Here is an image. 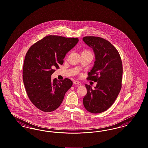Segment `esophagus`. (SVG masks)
Here are the masks:
<instances>
[{
    "instance_id": "esophagus-1",
    "label": "esophagus",
    "mask_w": 148,
    "mask_h": 148,
    "mask_svg": "<svg viewBox=\"0 0 148 148\" xmlns=\"http://www.w3.org/2000/svg\"><path fill=\"white\" fill-rule=\"evenodd\" d=\"M73 83H74V84H78V85H81V82H79V81H74V82H73Z\"/></svg>"
}]
</instances>
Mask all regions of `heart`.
Masks as SVG:
<instances>
[{
    "label": "heart",
    "mask_w": 148,
    "mask_h": 148,
    "mask_svg": "<svg viewBox=\"0 0 148 148\" xmlns=\"http://www.w3.org/2000/svg\"><path fill=\"white\" fill-rule=\"evenodd\" d=\"M93 55V54L90 50L88 49H83L82 50V55Z\"/></svg>",
    "instance_id": "b5f03b06"
}]
</instances>
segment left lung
I'll use <instances>...</instances> for the list:
<instances>
[{
	"mask_svg": "<svg viewBox=\"0 0 148 148\" xmlns=\"http://www.w3.org/2000/svg\"><path fill=\"white\" fill-rule=\"evenodd\" d=\"M83 40L93 49L95 55L94 65L87 79L97 82L94 89L85 84L87 93L83 103L88 111L99 114L110 108L120 92L122 63L117 50L108 40L93 36L84 37Z\"/></svg>",
	"mask_w": 148,
	"mask_h": 148,
	"instance_id": "1",
	"label": "left lung"
}]
</instances>
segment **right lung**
I'll use <instances>...</instances> for the list:
<instances>
[{
	"label": "right lung",
	"mask_w": 148,
	"mask_h": 148,
	"mask_svg": "<svg viewBox=\"0 0 148 148\" xmlns=\"http://www.w3.org/2000/svg\"><path fill=\"white\" fill-rule=\"evenodd\" d=\"M78 42L77 38L47 36L28 50L23 66V81L32 104L44 112L57 109L71 87L69 78L57 81L51 75L64 63L66 53Z\"/></svg>",
	"instance_id": "1"
}]
</instances>
